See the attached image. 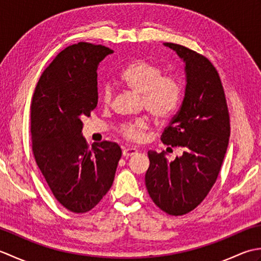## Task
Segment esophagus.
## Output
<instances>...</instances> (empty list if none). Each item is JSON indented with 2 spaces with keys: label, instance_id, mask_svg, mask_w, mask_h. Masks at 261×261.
<instances>
[{
  "label": "esophagus",
  "instance_id": "34e87169",
  "mask_svg": "<svg viewBox=\"0 0 261 261\" xmlns=\"http://www.w3.org/2000/svg\"><path fill=\"white\" fill-rule=\"evenodd\" d=\"M138 153V150L136 148H124L123 149V157L129 158L131 156H135Z\"/></svg>",
  "mask_w": 261,
  "mask_h": 261
}]
</instances>
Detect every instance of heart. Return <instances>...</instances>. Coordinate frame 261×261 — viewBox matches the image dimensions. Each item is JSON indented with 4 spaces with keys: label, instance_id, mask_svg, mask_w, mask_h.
<instances>
[{
    "label": "heart",
    "instance_id": "obj_1",
    "mask_svg": "<svg viewBox=\"0 0 261 261\" xmlns=\"http://www.w3.org/2000/svg\"><path fill=\"white\" fill-rule=\"evenodd\" d=\"M163 69L150 60L138 58L127 64L119 76L120 84L140 94L142 105L154 119L165 120L175 112L181 97L179 82L171 76L163 75ZM113 90L105 85L99 97L105 107L113 102ZM149 124L145 119L125 122L119 127V134L124 139L139 142L145 139Z\"/></svg>",
    "mask_w": 261,
    "mask_h": 261
}]
</instances>
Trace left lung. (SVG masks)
Returning <instances> with one entry per match:
<instances>
[{
  "label": "left lung",
  "instance_id": "1",
  "mask_svg": "<svg viewBox=\"0 0 261 261\" xmlns=\"http://www.w3.org/2000/svg\"><path fill=\"white\" fill-rule=\"evenodd\" d=\"M185 63V96L162 135L167 146L184 152L169 162L163 151H148L146 187L153 203L170 215L191 212L218 178L229 145L230 116L218 70L210 60L177 43L165 42Z\"/></svg>",
  "mask_w": 261,
  "mask_h": 261
}]
</instances>
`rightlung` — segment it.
I'll list each match as a JSON object with an SVG mask.
<instances>
[{"label":"right lung","mask_w":261,"mask_h":261,"mask_svg":"<svg viewBox=\"0 0 261 261\" xmlns=\"http://www.w3.org/2000/svg\"><path fill=\"white\" fill-rule=\"evenodd\" d=\"M113 50L79 42L60 51L43 70L31 102L36 163L57 201L74 213L95 207L113 184L121 148L82 135L83 119L97 105L98 64Z\"/></svg>","instance_id":"right-lung-1"}]
</instances>
